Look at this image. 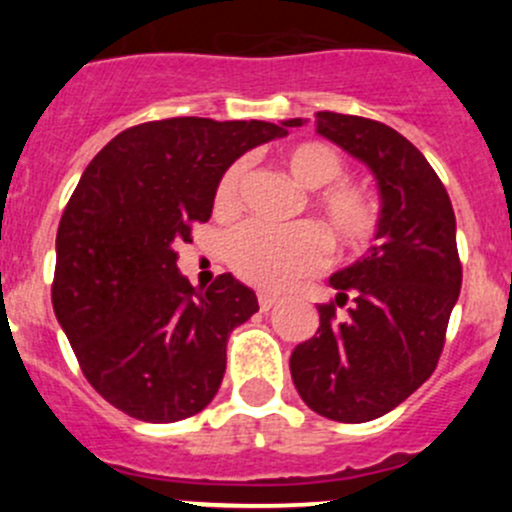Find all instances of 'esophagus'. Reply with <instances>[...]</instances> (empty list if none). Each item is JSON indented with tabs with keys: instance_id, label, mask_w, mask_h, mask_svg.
I'll list each match as a JSON object with an SVG mask.
<instances>
[{
	"instance_id": "1",
	"label": "esophagus",
	"mask_w": 512,
	"mask_h": 512,
	"mask_svg": "<svg viewBox=\"0 0 512 512\" xmlns=\"http://www.w3.org/2000/svg\"><path fill=\"white\" fill-rule=\"evenodd\" d=\"M257 299H260L262 312H267V309H272L277 302H280V297H277V294H272V292H260V294H257Z\"/></svg>"
}]
</instances>
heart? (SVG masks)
Segmentation results:
<instances>
[{
    "label": "heart",
    "mask_w": 512,
    "mask_h": 512,
    "mask_svg": "<svg viewBox=\"0 0 512 512\" xmlns=\"http://www.w3.org/2000/svg\"><path fill=\"white\" fill-rule=\"evenodd\" d=\"M287 173L302 188L317 190L314 210L329 235L347 247L366 242L376 225V205L359 185L342 183V158L324 143L307 141L282 153ZM247 163L237 160L225 170L215 188V213L235 215L240 208V190ZM227 262L237 277L265 289L287 287L297 277L317 270L327 260V245L314 225H294L277 230L260 223H245L230 232L225 242Z\"/></svg>",
    "instance_id": "1"
}]
</instances>
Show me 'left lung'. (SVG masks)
<instances>
[{"label": "left lung", "mask_w": 512, "mask_h": 512, "mask_svg": "<svg viewBox=\"0 0 512 512\" xmlns=\"http://www.w3.org/2000/svg\"><path fill=\"white\" fill-rule=\"evenodd\" d=\"M287 118L282 126H304ZM317 133L374 173L381 195L374 245L329 277L347 317L319 307V329L297 344L289 371L319 416L364 423L389 414L433 374L461 292L456 215L423 153L399 131L361 116L314 113Z\"/></svg>", "instance_id": "left-lung-1"}]
</instances>
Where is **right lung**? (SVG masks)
Returning <instances> with one entry per match:
<instances>
[{
  "instance_id": "obj_1",
  "label": "right lung",
  "mask_w": 512,
  "mask_h": 512,
  "mask_svg": "<svg viewBox=\"0 0 512 512\" xmlns=\"http://www.w3.org/2000/svg\"><path fill=\"white\" fill-rule=\"evenodd\" d=\"M282 136L267 121L165 118L118 133L81 175L51 302L89 384L123 414L173 423L218 394L227 337L260 304L230 272L195 289L175 247L210 220L225 170Z\"/></svg>"
}]
</instances>
